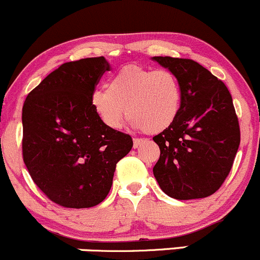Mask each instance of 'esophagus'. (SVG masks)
<instances>
[{
	"mask_svg": "<svg viewBox=\"0 0 260 260\" xmlns=\"http://www.w3.org/2000/svg\"><path fill=\"white\" fill-rule=\"evenodd\" d=\"M144 142H145L144 139H142V138H136L135 141H133V148H135V149H136V148H138L139 145L143 144Z\"/></svg>",
	"mask_w": 260,
	"mask_h": 260,
	"instance_id": "34e87169",
	"label": "esophagus"
}]
</instances>
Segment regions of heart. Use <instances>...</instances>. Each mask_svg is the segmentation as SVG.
I'll return each mask as SVG.
<instances>
[{
	"label": "heart",
	"instance_id": "heart-1",
	"mask_svg": "<svg viewBox=\"0 0 260 260\" xmlns=\"http://www.w3.org/2000/svg\"><path fill=\"white\" fill-rule=\"evenodd\" d=\"M181 99L180 81L172 71L132 64L111 76L107 88L93 91L90 101L95 115L111 129L122 127L127 112L133 127L155 135L174 123Z\"/></svg>",
	"mask_w": 260,
	"mask_h": 260
}]
</instances>
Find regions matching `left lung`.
<instances>
[{"label":"left lung","instance_id":"left-lung-1","mask_svg":"<svg viewBox=\"0 0 260 260\" xmlns=\"http://www.w3.org/2000/svg\"><path fill=\"white\" fill-rule=\"evenodd\" d=\"M153 60L175 74L182 90L174 123L153 137L160 149L154 176L170 198H207L226 180L241 142L232 96L221 80L191 59Z\"/></svg>","mask_w":260,"mask_h":260}]
</instances>
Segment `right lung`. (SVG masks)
Returning a JSON list of instances; mask_svg holds the SVG:
<instances>
[{
  "label": "right lung",
  "instance_id": "obj_1",
  "mask_svg": "<svg viewBox=\"0 0 260 260\" xmlns=\"http://www.w3.org/2000/svg\"><path fill=\"white\" fill-rule=\"evenodd\" d=\"M110 64L104 56L65 62L33 88L22 110L23 161L48 199L68 209L104 201L129 135L102 123L91 95Z\"/></svg>",
  "mask_w": 260,
  "mask_h": 260
}]
</instances>
